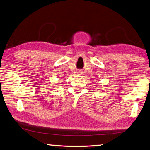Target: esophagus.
<instances>
[{"mask_svg": "<svg viewBox=\"0 0 150 150\" xmlns=\"http://www.w3.org/2000/svg\"><path fill=\"white\" fill-rule=\"evenodd\" d=\"M78 74H81L82 72H81V71H78Z\"/></svg>", "mask_w": 150, "mask_h": 150, "instance_id": "esophagus-1", "label": "esophagus"}]
</instances>
